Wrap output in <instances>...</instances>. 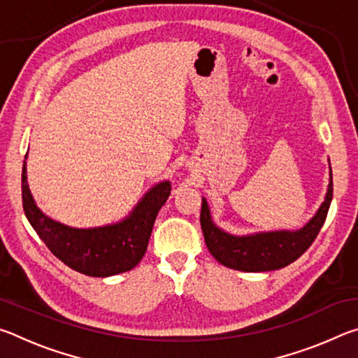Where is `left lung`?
Here are the masks:
<instances>
[{
    "mask_svg": "<svg viewBox=\"0 0 358 358\" xmlns=\"http://www.w3.org/2000/svg\"><path fill=\"white\" fill-rule=\"evenodd\" d=\"M333 181L330 167V181L324 202L305 226L296 230H271L248 235H234L217 227L207 199L202 197L201 226L205 243L211 256L229 268L248 273L282 268L299 259L316 240L329 213Z\"/></svg>",
    "mask_w": 358,
    "mask_h": 358,
    "instance_id": "left-lung-1",
    "label": "left lung"
}]
</instances>
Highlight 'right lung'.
I'll return each instance as SVG.
<instances>
[{
	"instance_id": "add662e5",
	"label": "right lung",
	"mask_w": 358,
	"mask_h": 358,
	"mask_svg": "<svg viewBox=\"0 0 358 358\" xmlns=\"http://www.w3.org/2000/svg\"><path fill=\"white\" fill-rule=\"evenodd\" d=\"M171 181H159L143 194L123 220L78 229L52 220L36 205L27 180V156L22 171L23 210L36 234L62 262L78 273L94 278L124 273L141 262L157 211L171 196Z\"/></svg>"
}]
</instances>
